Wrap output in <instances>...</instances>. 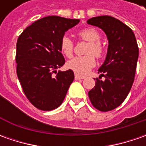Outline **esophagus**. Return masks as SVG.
Here are the masks:
<instances>
[{
  "instance_id": "34e87169",
  "label": "esophagus",
  "mask_w": 146,
  "mask_h": 146,
  "mask_svg": "<svg viewBox=\"0 0 146 146\" xmlns=\"http://www.w3.org/2000/svg\"><path fill=\"white\" fill-rule=\"evenodd\" d=\"M84 78H85V76H80V75H78V74H75V80H83V79H84Z\"/></svg>"
}]
</instances>
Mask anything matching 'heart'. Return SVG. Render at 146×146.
Segmentation results:
<instances>
[{
  "label": "heart",
  "instance_id": "1",
  "mask_svg": "<svg viewBox=\"0 0 146 146\" xmlns=\"http://www.w3.org/2000/svg\"><path fill=\"white\" fill-rule=\"evenodd\" d=\"M78 36L83 40L88 42L86 53L84 56L76 57L67 62L66 66L72 70L76 74H86L88 71L91 70L96 64V60L93 54L98 57L102 58L104 53V48L102 44L99 42L101 36L97 30L94 28H85L78 33ZM60 48L62 53L67 58H71L74 51V43L70 38L65 36L62 38L60 43ZM93 54H92V53Z\"/></svg>",
  "mask_w": 146,
  "mask_h": 146
}]
</instances>
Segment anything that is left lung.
I'll return each instance as SVG.
<instances>
[{
	"mask_svg": "<svg viewBox=\"0 0 146 146\" xmlns=\"http://www.w3.org/2000/svg\"><path fill=\"white\" fill-rule=\"evenodd\" d=\"M88 24L98 27L108 40L107 53L98 73L105 80L98 78L88 97L96 109L110 111L123 103L129 93L137 69L139 48L132 30L111 16L93 17Z\"/></svg>",
	"mask_w": 146,
	"mask_h": 146,
	"instance_id": "8db88e82",
	"label": "left lung"
}]
</instances>
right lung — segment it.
Returning <instances> with one entry per match:
<instances>
[{"label": "right lung", "mask_w": 146, "mask_h": 146, "mask_svg": "<svg viewBox=\"0 0 146 146\" xmlns=\"http://www.w3.org/2000/svg\"><path fill=\"white\" fill-rule=\"evenodd\" d=\"M79 23L80 19L44 17L27 27L18 39L17 75L26 97L38 109L58 108L74 80L71 70H57L65 63L61 40Z\"/></svg>", "instance_id": "right-lung-1"}]
</instances>
